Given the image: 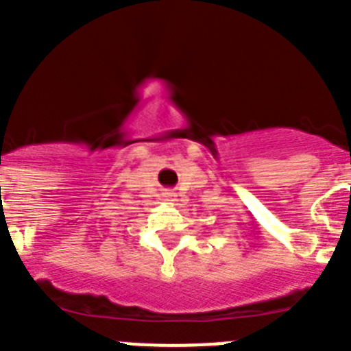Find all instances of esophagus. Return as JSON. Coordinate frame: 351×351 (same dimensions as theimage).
Wrapping results in <instances>:
<instances>
[{
    "label": "esophagus",
    "instance_id": "esophagus-1",
    "mask_svg": "<svg viewBox=\"0 0 351 351\" xmlns=\"http://www.w3.org/2000/svg\"><path fill=\"white\" fill-rule=\"evenodd\" d=\"M165 200L169 204H173V202H176V193H172V191H167V193H165Z\"/></svg>",
    "mask_w": 351,
    "mask_h": 351
}]
</instances>
